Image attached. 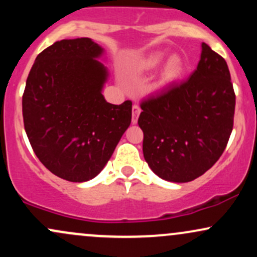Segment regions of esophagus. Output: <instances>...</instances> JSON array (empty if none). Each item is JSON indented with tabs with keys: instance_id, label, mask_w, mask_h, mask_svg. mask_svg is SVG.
Segmentation results:
<instances>
[{
	"instance_id": "34e87169",
	"label": "esophagus",
	"mask_w": 257,
	"mask_h": 257,
	"mask_svg": "<svg viewBox=\"0 0 257 257\" xmlns=\"http://www.w3.org/2000/svg\"><path fill=\"white\" fill-rule=\"evenodd\" d=\"M140 112H141L140 106H139L138 104L133 105V118H132L133 124H135V123L138 122V117H139V114H140Z\"/></svg>"
}]
</instances>
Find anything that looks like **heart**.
Wrapping results in <instances>:
<instances>
[{"label": "heart", "instance_id": "heart-1", "mask_svg": "<svg viewBox=\"0 0 257 257\" xmlns=\"http://www.w3.org/2000/svg\"><path fill=\"white\" fill-rule=\"evenodd\" d=\"M164 60V55L162 53H153V54L147 55L139 60L135 65V71L137 72H145L150 70L156 69L162 61ZM184 70V63H182L181 58L172 57L167 61L166 66H164L163 72H162L161 84H166L168 82L173 81L176 77H179Z\"/></svg>", "mask_w": 257, "mask_h": 257}]
</instances>
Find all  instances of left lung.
<instances>
[{
    "instance_id": "left-lung-1",
    "label": "left lung",
    "mask_w": 257,
    "mask_h": 257,
    "mask_svg": "<svg viewBox=\"0 0 257 257\" xmlns=\"http://www.w3.org/2000/svg\"><path fill=\"white\" fill-rule=\"evenodd\" d=\"M140 107L144 157L152 172L172 182L199 178L221 157L233 129L235 94L226 60L202 43L190 78Z\"/></svg>"
}]
</instances>
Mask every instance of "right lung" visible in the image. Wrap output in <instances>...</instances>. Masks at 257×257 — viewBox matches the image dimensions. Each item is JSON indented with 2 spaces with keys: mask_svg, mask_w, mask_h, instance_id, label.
Returning <instances> with one entry per match:
<instances>
[{
  "mask_svg": "<svg viewBox=\"0 0 257 257\" xmlns=\"http://www.w3.org/2000/svg\"><path fill=\"white\" fill-rule=\"evenodd\" d=\"M102 48L88 37L61 40L37 55L23 94V118L35 155L71 182L95 178L132 122V101L107 102Z\"/></svg>",
  "mask_w": 257,
  "mask_h": 257,
  "instance_id": "1",
  "label": "right lung"
}]
</instances>
